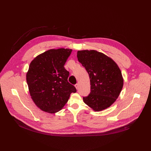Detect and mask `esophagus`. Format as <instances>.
<instances>
[{"mask_svg":"<svg viewBox=\"0 0 151 151\" xmlns=\"http://www.w3.org/2000/svg\"><path fill=\"white\" fill-rule=\"evenodd\" d=\"M75 87H76V88L77 90H78V88H79V84H78V83H76V84L75 85Z\"/></svg>","mask_w":151,"mask_h":151,"instance_id":"obj_1","label":"esophagus"}]
</instances>
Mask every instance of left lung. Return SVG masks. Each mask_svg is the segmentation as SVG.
<instances>
[{
	"mask_svg": "<svg viewBox=\"0 0 151 151\" xmlns=\"http://www.w3.org/2000/svg\"><path fill=\"white\" fill-rule=\"evenodd\" d=\"M77 57L90 79L91 92L83 97V102L96 112L108 108L118 99L123 87V77L117 64L96 50L78 51Z\"/></svg>",
	"mask_w": 151,
	"mask_h": 151,
	"instance_id": "obj_1",
	"label": "left lung"
}]
</instances>
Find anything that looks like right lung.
Wrapping results in <instances>:
<instances>
[{"label":"right lung","instance_id":"right-lung-1","mask_svg":"<svg viewBox=\"0 0 151 151\" xmlns=\"http://www.w3.org/2000/svg\"><path fill=\"white\" fill-rule=\"evenodd\" d=\"M72 50L51 49L30 63L26 81L32 99L42 111L55 114L62 109L70 94L76 93L68 82L69 72L64 67Z\"/></svg>","mask_w":151,"mask_h":151}]
</instances>
